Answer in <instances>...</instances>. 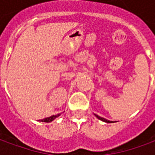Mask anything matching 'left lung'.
Listing matches in <instances>:
<instances>
[{
  "label": "left lung",
  "instance_id": "8db88e82",
  "mask_svg": "<svg viewBox=\"0 0 155 155\" xmlns=\"http://www.w3.org/2000/svg\"><path fill=\"white\" fill-rule=\"evenodd\" d=\"M94 115H95V117L96 118H98L100 120H102V121H104V122H105V123H112V121H110V120H106V119H104V118H102V117L99 116V115H97V114H94Z\"/></svg>",
  "mask_w": 155,
  "mask_h": 155
}]
</instances>
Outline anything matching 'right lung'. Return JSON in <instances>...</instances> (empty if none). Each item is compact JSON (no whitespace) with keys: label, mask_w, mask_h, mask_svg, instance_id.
<instances>
[{"label":"right lung","mask_w":155,"mask_h":155,"mask_svg":"<svg viewBox=\"0 0 155 155\" xmlns=\"http://www.w3.org/2000/svg\"><path fill=\"white\" fill-rule=\"evenodd\" d=\"M60 115H61V114H55V115H52V116L47 117V118H45V119H43V120H41L40 121H41V122H46V123H50V122L53 121L55 118H57V117H59Z\"/></svg>","instance_id":"1"}]
</instances>
